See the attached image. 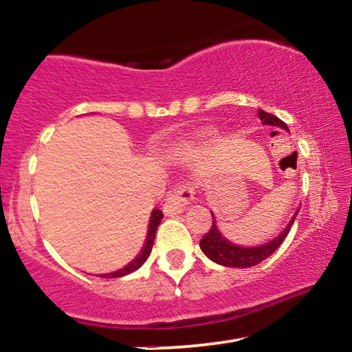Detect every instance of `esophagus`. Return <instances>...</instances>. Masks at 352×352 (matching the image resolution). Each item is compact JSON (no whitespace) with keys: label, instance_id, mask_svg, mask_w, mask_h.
<instances>
[{"label":"esophagus","instance_id":"34e87169","mask_svg":"<svg viewBox=\"0 0 352 352\" xmlns=\"http://www.w3.org/2000/svg\"><path fill=\"white\" fill-rule=\"evenodd\" d=\"M193 195H195V192H193V188L188 184L175 187L168 193L167 201L164 205V213L168 217L179 215V213L184 212L190 201H192Z\"/></svg>","mask_w":352,"mask_h":352}]
</instances>
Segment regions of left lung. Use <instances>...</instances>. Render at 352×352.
<instances>
[{"instance_id":"8db88e82","label":"left lung","mask_w":352,"mask_h":352,"mask_svg":"<svg viewBox=\"0 0 352 352\" xmlns=\"http://www.w3.org/2000/svg\"><path fill=\"white\" fill-rule=\"evenodd\" d=\"M258 117L261 119V122L265 125H273V127H281L285 131H288V125H286L283 120L278 119L276 116L268 114V112L261 111L258 112ZM300 212V210H298ZM298 212L294 213V217H292L289 223L286 225V228L283 230L278 236H274L273 240H270L268 243L258 245V246H241V245H235L232 241L227 240L221 232L217 227V220L215 215L212 213L213 217V223L212 228L208 230V233L200 240V248L212 261L221 265V266H230V268H250V266H254L261 261L266 260L268 256L276 252L278 246H280L285 238L288 236L289 228H292L294 218H296Z\"/></svg>"}]
</instances>
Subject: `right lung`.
I'll use <instances>...</instances> for the list:
<instances>
[{
    "mask_svg": "<svg viewBox=\"0 0 352 352\" xmlns=\"http://www.w3.org/2000/svg\"><path fill=\"white\" fill-rule=\"evenodd\" d=\"M162 218H164V213L160 212V210L153 208L152 213H151V220H148L147 238H145V243L142 246V250H140V253L137 254V256L131 261V263L125 265L124 268L117 270V272H112V273L100 274V278H122V276H125V274H131V273H134L135 270H139L140 266H142L145 261H147L148 254H151V252H152V245H153V240H155L157 227L160 225Z\"/></svg>",
    "mask_w": 352,
    "mask_h": 352,
    "instance_id": "add662e5",
    "label": "right lung"
}]
</instances>
